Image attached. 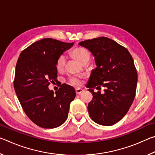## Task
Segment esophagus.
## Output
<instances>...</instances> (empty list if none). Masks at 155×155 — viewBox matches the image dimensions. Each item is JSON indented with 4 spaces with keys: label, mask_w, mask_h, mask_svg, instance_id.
Wrapping results in <instances>:
<instances>
[{
    "label": "esophagus",
    "mask_w": 155,
    "mask_h": 155,
    "mask_svg": "<svg viewBox=\"0 0 155 155\" xmlns=\"http://www.w3.org/2000/svg\"><path fill=\"white\" fill-rule=\"evenodd\" d=\"M83 91V90H82V89H77V90H76V94H77L78 95V94H80L82 93Z\"/></svg>",
    "instance_id": "34e87169"
}]
</instances>
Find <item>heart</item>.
I'll list each match as a JSON object with an SVG mask.
<instances>
[{
    "mask_svg": "<svg viewBox=\"0 0 155 155\" xmlns=\"http://www.w3.org/2000/svg\"><path fill=\"white\" fill-rule=\"evenodd\" d=\"M70 53L74 58L82 64L86 60L88 61L89 58H90V53L87 50L83 48V47H76L72 50ZM65 62H66V58H65L64 54H60L57 57L56 61V69L57 71L61 72L64 70ZM86 76L85 74L78 76V77H72L68 79V83L75 87H78L81 85L83 79Z\"/></svg>",
    "mask_w": 155,
    "mask_h": 155,
    "instance_id": "obj_1",
    "label": "heart"
}]
</instances>
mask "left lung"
I'll return each mask as SVG.
<instances>
[{
	"mask_svg": "<svg viewBox=\"0 0 155 155\" xmlns=\"http://www.w3.org/2000/svg\"><path fill=\"white\" fill-rule=\"evenodd\" d=\"M78 44L92 53L97 65L87 85L93 95L89 115L97 124L114 125L127 114L135 96L137 73L133 57L125 47L105 37ZM101 87L106 88L104 94L94 92L93 88Z\"/></svg>",
	"mask_w": 155,
	"mask_h": 155,
	"instance_id": "obj_1",
	"label": "left lung"
}]
</instances>
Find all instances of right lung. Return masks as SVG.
<instances>
[{
  "mask_svg": "<svg viewBox=\"0 0 155 155\" xmlns=\"http://www.w3.org/2000/svg\"><path fill=\"white\" fill-rule=\"evenodd\" d=\"M73 44L44 38L25 48L18 57L14 81L15 94L28 118L41 128L64 124L76 96L74 87L66 84L60 85L55 93L48 89L50 83L58 81L57 57Z\"/></svg>",
  "mask_w": 155,
  "mask_h": 155,
  "instance_id": "1",
  "label": "right lung"
}]
</instances>
